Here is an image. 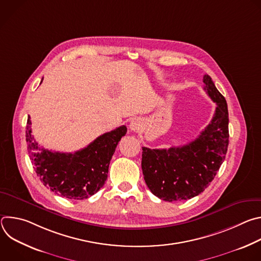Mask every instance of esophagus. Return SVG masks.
I'll return each mask as SVG.
<instances>
[{
    "instance_id": "34e87169",
    "label": "esophagus",
    "mask_w": 261,
    "mask_h": 261,
    "mask_svg": "<svg viewBox=\"0 0 261 261\" xmlns=\"http://www.w3.org/2000/svg\"><path fill=\"white\" fill-rule=\"evenodd\" d=\"M129 128L131 131L133 132H138L141 129V122L139 119H133L130 124H129Z\"/></svg>"
}]
</instances>
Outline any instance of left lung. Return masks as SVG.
I'll list each match as a JSON object with an SVG mask.
<instances>
[{
	"mask_svg": "<svg viewBox=\"0 0 261 261\" xmlns=\"http://www.w3.org/2000/svg\"><path fill=\"white\" fill-rule=\"evenodd\" d=\"M204 90L217 104L211 123L188 144L169 148L142 147L141 168L151 192L165 201L191 199L204 191L225 159L228 147V109L210 75Z\"/></svg>",
	"mask_w": 261,
	"mask_h": 261,
	"instance_id": "left-lung-1",
	"label": "left lung"
}]
</instances>
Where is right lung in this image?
<instances>
[{
  "mask_svg": "<svg viewBox=\"0 0 261 261\" xmlns=\"http://www.w3.org/2000/svg\"><path fill=\"white\" fill-rule=\"evenodd\" d=\"M30 119L25 127L29 157L45 187L69 199H85L98 192L107 178L111 157L127 133V127L123 125L100 135L75 153H60L38 144L32 135Z\"/></svg>",
  "mask_w": 261,
  "mask_h": 261,
  "instance_id": "right-lung-1",
  "label": "right lung"
}]
</instances>
